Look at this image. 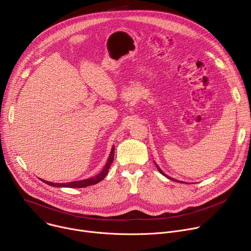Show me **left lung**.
Returning a JSON list of instances; mask_svg holds the SVG:
<instances>
[{"label":"left lung","mask_w":251,"mask_h":251,"mask_svg":"<svg viewBox=\"0 0 251 251\" xmlns=\"http://www.w3.org/2000/svg\"><path fill=\"white\" fill-rule=\"evenodd\" d=\"M155 164H156V163H155ZM156 167H157V169H158V170H159V172H160V173H161V174H162V175H164V176H167V177H168V178H170V180H173V181H175V182H180V181H176V180H174V178H172V177H170V176H167V175H166V174H164V173H163V171H162V170H161V169H160V168H159V167H158V165H157V164H156ZM180 183H182V182H180Z\"/></svg>","instance_id":"left-lung-1"}]
</instances>
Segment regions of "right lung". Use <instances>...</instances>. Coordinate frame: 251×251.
<instances>
[{
  "label": "right lung",
  "mask_w": 251,
  "mask_h": 251,
  "mask_svg": "<svg viewBox=\"0 0 251 251\" xmlns=\"http://www.w3.org/2000/svg\"><path fill=\"white\" fill-rule=\"evenodd\" d=\"M114 147L112 148L111 152H110V155H109V158L108 160H107V163L106 165L104 166L103 170L95 176H92V177H89V178H86V180H81V181H75V182H70V183H64V184H58V183H51V182H48V181H43L44 183L51 186V187H55V188H85V187H88V186H91V185H95L99 182H101L103 178L106 176V175L108 174V170L113 162V159H114Z\"/></svg>",
  "instance_id": "1"
}]
</instances>
